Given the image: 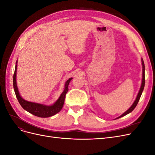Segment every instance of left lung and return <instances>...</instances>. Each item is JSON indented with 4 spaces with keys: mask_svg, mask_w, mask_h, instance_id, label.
Wrapping results in <instances>:
<instances>
[{
    "mask_svg": "<svg viewBox=\"0 0 155 155\" xmlns=\"http://www.w3.org/2000/svg\"><path fill=\"white\" fill-rule=\"evenodd\" d=\"M142 67H143V76H142V85H141V87H140V91H139V92H138V96H137V99H136V100L134 101V102L133 103V104L132 105V106H131L129 109L127 110L125 112H124V113L121 115V116H120V117H118V118H121V117H123V116H125V115H127V114H129V113H130V112H132L134 109V108L137 107V104H138V101H139V100H140V97H141V95H142V92H143V88H144V86H145V65H144V62H143V60L142 59Z\"/></svg>",
    "mask_w": 155,
    "mask_h": 155,
    "instance_id": "1",
    "label": "left lung"
}]
</instances>
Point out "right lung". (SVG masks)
<instances>
[{
    "mask_svg": "<svg viewBox=\"0 0 155 155\" xmlns=\"http://www.w3.org/2000/svg\"><path fill=\"white\" fill-rule=\"evenodd\" d=\"M16 71H17V64L15 66V72H14V74H13V88H14V91H15L17 100L23 109L28 112H30V113L34 114L36 116L40 117V118H48V117L54 116L55 114H57L58 112H59L61 110L64 104L65 97H66V94L67 92L68 91L69 83L70 81H71V79L72 78H70L68 80H67L66 83H65L64 90L61 94L58 101L52 105L46 106L45 105L27 101L22 99L21 96H20L19 93H18V88L17 87Z\"/></svg>",
    "mask_w": 155,
    "mask_h": 155,
    "instance_id": "1",
    "label": "right lung"
}]
</instances>
